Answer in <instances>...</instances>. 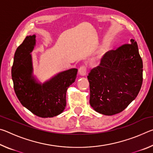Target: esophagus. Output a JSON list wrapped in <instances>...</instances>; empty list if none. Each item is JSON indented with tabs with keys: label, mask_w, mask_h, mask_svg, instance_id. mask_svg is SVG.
I'll use <instances>...</instances> for the list:
<instances>
[{
	"label": "esophagus",
	"mask_w": 153,
	"mask_h": 153,
	"mask_svg": "<svg viewBox=\"0 0 153 153\" xmlns=\"http://www.w3.org/2000/svg\"><path fill=\"white\" fill-rule=\"evenodd\" d=\"M79 74L82 76H85L86 74V67L82 65L79 68Z\"/></svg>",
	"instance_id": "obj_1"
}]
</instances>
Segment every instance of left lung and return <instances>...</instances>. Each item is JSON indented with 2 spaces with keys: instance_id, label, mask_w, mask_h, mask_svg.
<instances>
[{
  "instance_id": "left-lung-1",
  "label": "left lung",
  "mask_w": 153,
  "mask_h": 153,
  "mask_svg": "<svg viewBox=\"0 0 153 153\" xmlns=\"http://www.w3.org/2000/svg\"><path fill=\"white\" fill-rule=\"evenodd\" d=\"M142 68L138 45L133 39L130 44L106 53L99 66L92 69L88 76L91 107L105 115L123 111L140 90Z\"/></svg>"
}]
</instances>
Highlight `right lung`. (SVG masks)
Returning <instances> with one entry per match:
<instances>
[{"label":"right lung","mask_w":153,"mask_h":153,"mask_svg":"<svg viewBox=\"0 0 153 153\" xmlns=\"http://www.w3.org/2000/svg\"><path fill=\"white\" fill-rule=\"evenodd\" d=\"M36 45V36H26L18 46L11 69L15 94L22 105L38 117H53L66 106V92L75 82L77 69L62 71L43 84L33 76L31 53Z\"/></svg>","instance_id":"1"}]
</instances>
